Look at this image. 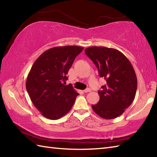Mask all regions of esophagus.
I'll return each instance as SVG.
<instances>
[{
    "instance_id": "1",
    "label": "esophagus",
    "mask_w": 157,
    "mask_h": 157,
    "mask_svg": "<svg viewBox=\"0 0 157 157\" xmlns=\"http://www.w3.org/2000/svg\"><path fill=\"white\" fill-rule=\"evenodd\" d=\"M90 91H91V90H90V88H87V89L84 90V92H85V93H87V92H90Z\"/></svg>"
}]
</instances>
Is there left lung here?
Here are the masks:
<instances>
[{
    "mask_svg": "<svg viewBox=\"0 0 157 157\" xmlns=\"http://www.w3.org/2000/svg\"><path fill=\"white\" fill-rule=\"evenodd\" d=\"M85 53L98 70L106 84L98 91L99 101L92 108L102 118L111 119L125 112L135 98L137 78L128 59L118 50L91 46Z\"/></svg>",
    "mask_w": 157,
    "mask_h": 157,
    "instance_id": "left-lung-1",
    "label": "left lung"
}]
</instances>
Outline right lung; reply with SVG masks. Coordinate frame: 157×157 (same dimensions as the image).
I'll return each instance as SVG.
<instances>
[{
  "label": "right lung",
  "instance_id": "add662e5",
  "mask_svg": "<svg viewBox=\"0 0 157 157\" xmlns=\"http://www.w3.org/2000/svg\"><path fill=\"white\" fill-rule=\"evenodd\" d=\"M84 48L57 46L36 60L26 79V90L33 104L46 118L56 120L67 114L79 94L71 84L65 85L75 57Z\"/></svg>",
  "mask_w": 157,
  "mask_h": 157
}]
</instances>
